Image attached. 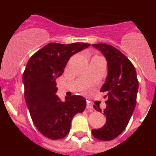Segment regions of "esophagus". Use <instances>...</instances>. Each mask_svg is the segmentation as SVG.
<instances>
[{"label":"esophagus","mask_w":156,"mask_h":156,"mask_svg":"<svg viewBox=\"0 0 156 156\" xmlns=\"http://www.w3.org/2000/svg\"><path fill=\"white\" fill-rule=\"evenodd\" d=\"M87 108L89 110H90V111H93L94 107H93V105H92V103H90V102L87 103Z\"/></svg>","instance_id":"1"}]
</instances>
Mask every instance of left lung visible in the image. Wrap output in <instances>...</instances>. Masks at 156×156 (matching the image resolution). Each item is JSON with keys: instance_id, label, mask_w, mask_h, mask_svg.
<instances>
[{"instance_id": "8db88e82", "label": "left lung", "mask_w": 156, "mask_h": 156, "mask_svg": "<svg viewBox=\"0 0 156 156\" xmlns=\"http://www.w3.org/2000/svg\"><path fill=\"white\" fill-rule=\"evenodd\" d=\"M105 57L108 62V75L101 88L107 92L108 100L104 109L105 124L93 129L92 134L100 140H111L122 133L127 126L137 103L138 80L134 66L120 51L107 44H92ZM98 112L101 109L94 105Z\"/></svg>"}]
</instances>
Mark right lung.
I'll return each instance as SVG.
<instances>
[{"label": "right lung", "instance_id": "obj_1", "mask_svg": "<svg viewBox=\"0 0 156 156\" xmlns=\"http://www.w3.org/2000/svg\"><path fill=\"white\" fill-rule=\"evenodd\" d=\"M90 45L50 43L37 51L27 62L23 76L25 100L34 125L48 138L58 140L66 137L74 115L86 108V100L80 95L62 101L55 94V80L63 73L70 57Z\"/></svg>", "mask_w": 156, "mask_h": 156}]
</instances>
